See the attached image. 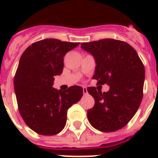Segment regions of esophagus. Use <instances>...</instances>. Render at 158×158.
<instances>
[{"label":"esophagus","instance_id":"esophagus-1","mask_svg":"<svg viewBox=\"0 0 158 158\" xmlns=\"http://www.w3.org/2000/svg\"><path fill=\"white\" fill-rule=\"evenodd\" d=\"M83 93H84V95H87L88 94V90H87L86 87H83Z\"/></svg>","mask_w":158,"mask_h":158}]
</instances>
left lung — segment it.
Here are the masks:
<instances>
[{"label": "left lung", "mask_w": 158, "mask_h": 158, "mask_svg": "<svg viewBox=\"0 0 158 158\" xmlns=\"http://www.w3.org/2000/svg\"><path fill=\"white\" fill-rule=\"evenodd\" d=\"M81 48L95 58L93 79L98 85L110 87L103 93L95 87L87 88L95 100L94 106L87 112L88 120L100 131H117L135 116L142 101L144 65L131 45L118 40L81 43Z\"/></svg>", "instance_id": "obj_1"}]
</instances>
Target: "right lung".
Wrapping results in <instances>:
<instances>
[{
	"mask_svg": "<svg viewBox=\"0 0 158 158\" xmlns=\"http://www.w3.org/2000/svg\"><path fill=\"white\" fill-rule=\"evenodd\" d=\"M79 45L45 39L23 52L14 77V90L19 113L30 129L42 135L61 132L68 109L83 96V88L73 85L66 91L53 88L54 76L63 70V56Z\"/></svg>",
	"mask_w": 158,
	"mask_h": 158,
	"instance_id": "1",
	"label": "right lung"
}]
</instances>
